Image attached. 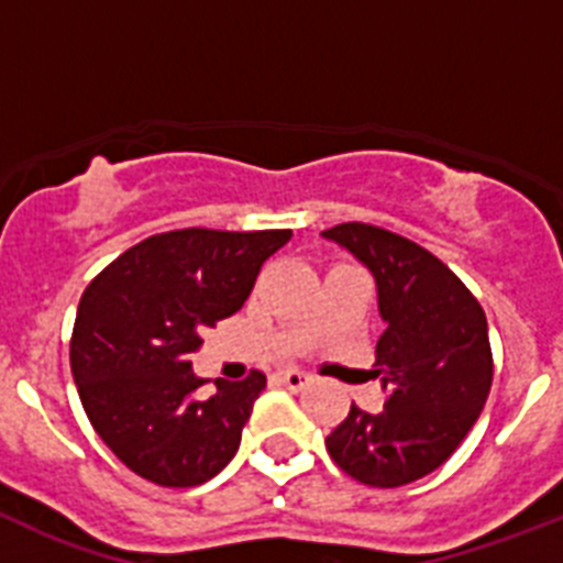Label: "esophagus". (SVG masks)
<instances>
[{"instance_id": "esophagus-1", "label": "esophagus", "mask_w": 563, "mask_h": 563, "mask_svg": "<svg viewBox=\"0 0 563 563\" xmlns=\"http://www.w3.org/2000/svg\"><path fill=\"white\" fill-rule=\"evenodd\" d=\"M276 380L282 383V386H287L290 391H301L310 383V375H305V372H298V369H285V372H278Z\"/></svg>"}]
</instances>
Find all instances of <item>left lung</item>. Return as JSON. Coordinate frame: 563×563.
<instances>
[{
  "mask_svg": "<svg viewBox=\"0 0 563 563\" xmlns=\"http://www.w3.org/2000/svg\"><path fill=\"white\" fill-rule=\"evenodd\" d=\"M324 236L369 267L386 321L375 350L386 402L377 415L352 406L327 451L363 485H409L449 460L485 409L494 383L485 310L434 253L400 233L343 222Z\"/></svg>",
  "mask_w": 563,
  "mask_h": 563,
  "instance_id": "8db88e82",
  "label": "left lung"
}]
</instances>
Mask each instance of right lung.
<instances>
[{
    "instance_id": "obj_1",
    "label": "right lung",
    "mask_w": 563,
    "mask_h": 563,
    "mask_svg": "<svg viewBox=\"0 0 563 563\" xmlns=\"http://www.w3.org/2000/svg\"><path fill=\"white\" fill-rule=\"evenodd\" d=\"M290 231L186 228L143 239L103 267L76 312L69 366L92 429L118 460L163 487H194L233 460L267 377L202 395L191 352L251 296Z\"/></svg>"
}]
</instances>
